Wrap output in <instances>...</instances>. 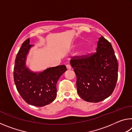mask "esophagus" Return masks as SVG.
Here are the masks:
<instances>
[{
    "label": "esophagus",
    "instance_id": "34e87169",
    "mask_svg": "<svg viewBox=\"0 0 132 132\" xmlns=\"http://www.w3.org/2000/svg\"><path fill=\"white\" fill-rule=\"evenodd\" d=\"M66 68H67V69H68V70H70V69H71V66L70 65V64H66Z\"/></svg>",
    "mask_w": 132,
    "mask_h": 132
}]
</instances>
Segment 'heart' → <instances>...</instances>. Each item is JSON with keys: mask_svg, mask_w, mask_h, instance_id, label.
Listing matches in <instances>:
<instances>
[{"mask_svg": "<svg viewBox=\"0 0 132 132\" xmlns=\"http://www.w3.org/2000/svg\"><path fill=\"white\" fill-rule=\"evenodd\" d=\"M82 54H83V52H82V51H80V52H79V55H82Z\"/></svg>", "mask_w": 132, "mask_h": 132, "instance_id": "heart-1", "label": "heart"}]
</instances>
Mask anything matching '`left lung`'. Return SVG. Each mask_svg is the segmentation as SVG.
I'll return each instance as SVG.
<instances>
[{
	"mask_svg": "<svg viewBox=\"0 0 132 132\" xmlns=\"http://www.w3.org/2000/svg\"><path fill=\"white\" fill-rule=\"evenodd\" d=\"M70 64L76 75L77 93L82 100L98 102L113 93L118 63L112 45L103 37L99 38L96 52L73 57Z\"/></svg>",
	"mask_w": 132,
	"mask_h": 132,
	"instance_id": "8db88e82",
	"label": "left lung"
}]
</instances>
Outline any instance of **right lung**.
I'll return each instance as SVG.
<instances>
[{
    "mask_svg": "<svg viewBox=\"0 0 132 132\" xmlns=\"http://www.w3.org/2000/svg\"><path fill=\"white\" fill-rule=\"evenodd\" d=\"M32 45L30 38L24 41L17 54L14 67V81L20 95L27 103L35 106H44L56 97V83L65 72V65L50 68L39 73L26 66L27 55Z\"/></svg>",
    "mask_w": 132,
    "mask_h": 132,
    "instance_id": "right-lung-1",
    "label": "right lung"
}]
</instances>
